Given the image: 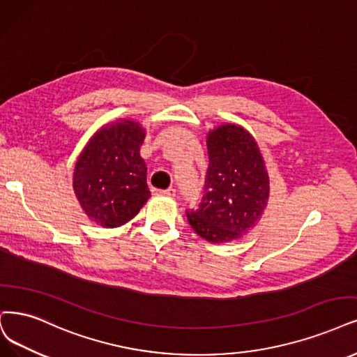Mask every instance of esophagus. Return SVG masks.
Returning <instances> with one entry per match:
<instances>
[{"mask_svg": "<svg viewBox=\"0 0 357 357\" xmlns=\"http://www.w3.org/2000/svg\"><path fill=\"white\" fill-rule=\"evenodd\" d=\"M153 194H155V195L165 194V195H169V197H175V195H176V190H175V188H169V190H153Z\"/></svg>", "mask_w": 357, "mask_h": 357, "instance_id": "obj_1", "label": "esophagus"}]
</instances>
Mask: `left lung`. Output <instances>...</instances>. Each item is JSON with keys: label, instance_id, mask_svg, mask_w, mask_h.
I'll use <instances>...</instances> for the list:
<instances>
[{"label": "left lung", "instance_id": "8db88e82", "mask_svg": "<svg viewBox=\"0 0 357 357\" xmlns=\"http://www.w3.org/2000/svg\"><path fill=\"white\" fill-rule=\"evenodd\" d=\"M208 167L200 207L187 213L191 228L213 244L231 243L252 231L269 200V175L255 137L240 125L223 123L207 134Z\"/></svg>", "mask_w": 357, "mask_h": 357}]
</instances>
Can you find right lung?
<instances>
[{"instance_id":"add662e5","label":"right lung","mask_w":357,"mask_h":357,"mask_svg":"<svg viewBox=\"0 0 357 357\" xmlns=\"http://www.w3.org/2000/svg\"><path fill=\"white\" fill-rule=\"evenodd\" d=\"M145 129L134 119L104 125L89 138L73 172V191L85 215L104 228L137 216L151 195L139 154Z\"/></svg>"}]
</instances>
